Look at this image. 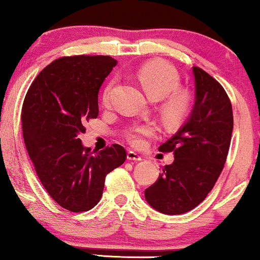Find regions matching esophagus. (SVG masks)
I'll return each mask as SVG.
<instances>
[{"instance_id": "34e87169", "label": "esophagus", "mask_w": 260, "mask_h": 260, "mask_svg": "<svg viewBox=\"0 0 260 260\" xmlns=\"http://www.w3.org/2000/svg\"><path fill=\"white\" fill-rule=\"evenodd\" d=\"M127 160L129 161H142V156L138 155L137 153H134V151L129 150L127 151Z\"/></svg>"}]
</instances>
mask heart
I'll list each match as a JSON object with an SVG mask.
<instances>
[{"label":"heart","instance_id":"obj_1","mask_svg":"<svg viewBox=\"0 0 260 260\" xmlns=\"http://www.w3.org/2000/svg\"><path fill=\"white\" fill-rule=\"evenodd\" d=\"M140 84L148 96L153 100L162 99L161 113L169 122H177L186 117L192 105L190 95L184 90H178L180 77L171 64L161 61H151L143 64L137 73ZM112 83H110L104 90L103 103H109ZM156 132V127L151 123L134 126L128 131L127 139L133 145L143 144L144 138L153 137Z\"/></svg>","mask_w":260,"mask_h":260}]
</instances>
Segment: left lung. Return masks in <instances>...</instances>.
Wrapping results in <instances>:
<instances>
[{"label": "left lung", "mask_w": 260, "mask_h": 260, "mask_svg": "<svg viewBox=\"0 0 260 260\" xmlns=\"http://www.w3.org/2000/svg\"><path fill=\"white\" fill-rule=\"evenodd\" d=\"M196 99L180 129L159 147L174 153L171 165L144 192L151 208L178 215L204 201L221 174L228 157L234 116L228 94L219 82L199 67L192 68Z\"/></svg>", "instance_id": "obj_1"}]
</instances>
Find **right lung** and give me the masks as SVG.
Instances as JSON below:
<instances>
[{
    "instance_id": "add662e5",
    "label": "right lung",
    "mask_w": 260,
    "mask_h": 260,
    "mask_svg": "<svg viewBox=\"0 0 260 260\" xmlns=\"http://www.w3.org/2000/svg\"><path fill=\"white\" fill-rule=\"evenodd\" d=\"M116 63L101 55L56 59L39 73L23 104V138L39 180L73 213L94 208L106 175L126 161L121 145L90 153L79 138L85 122L99 115L100 86Z\"/></svg>"
}]
</instances>
